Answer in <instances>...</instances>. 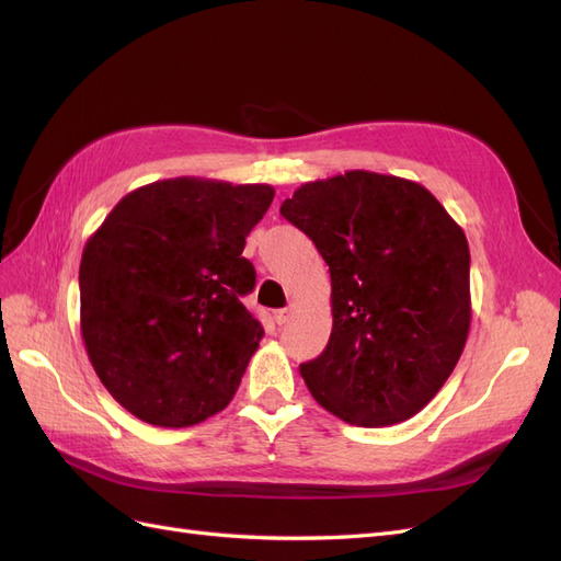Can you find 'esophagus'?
Here are the masks:
<instances>
[{"instance_id": "obj_1", "label": "esophagus", "mask_w": 561, "mask_h": 561, "mask_svg": "<svg viewBox=\"0 0 561 561\" xmlns=\"http://www.w3.org/2000/svg\"><path fill=\"white\" fill-rule=\"evenodd\" d=\"M293 318V309H278V311H274V320H276V325H285L287 320Z\"/></svg>"}]
</instances>
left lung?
Here are the masks:
<instances>
[{"mask_svg":"<svg viewBox=\"0 0 561 561\" xmlns=\"http://www.w3.org/2000/svg\"><path fill=\"white\" fill-rule=\"evenodd\" d=\"M280 215L332 278V334L299 365L318 404L353 426L412 419L445 386L470 330V250L426 186L348 171L301 184Z\"/></svg>","mask_w":561,"mask_h":561,"instance_id":"left-lung-1","label":"left lung"}]
</instances>
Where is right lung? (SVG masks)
Segmentation results:
<instances>
[{"label":"right lung","mask_w":561,"mask_h":561,"mask_svg":"<svg viewBox=\"0 0 561 561\" xmlns=\"http://www.w3.org/2000/svg\"><path fill=\"white\" fill-rule=\"evenodd\" d=\"M268 184L159 180L126 194L81 254V336L110 396L151 426L222 412L264 334L243 295Z\"/></svg>","instance_id":"1"}]
</instances>
